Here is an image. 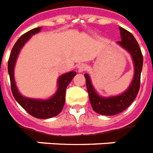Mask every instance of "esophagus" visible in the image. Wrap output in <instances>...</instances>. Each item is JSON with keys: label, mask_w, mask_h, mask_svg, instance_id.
<instances>
[{"label": "esophagus", "mask_w": 153, "mask_h": 153, "mask_svg": "<svg viewBox=\"0 0 153 153\" xmlns=\"http://www.w3.org/2000/svg\"><path fill=\"white\" fill-rule=\"evenodd\" d=\"M87 69V65L85 64H80L78 65V70L80 73H82Z\"/></svg>", "instance_id": "1"}]
</instances>
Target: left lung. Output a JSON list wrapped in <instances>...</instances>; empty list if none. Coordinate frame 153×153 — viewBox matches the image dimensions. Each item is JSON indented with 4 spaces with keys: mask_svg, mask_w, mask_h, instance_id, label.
<instances>
[{
    "mask_svg": "<svg viewBox=\"0 0 153 153\" xmlns=\"http://www.w3.org/2000/svg\"><path fill=\"white\" fill-rule=\"evenodd\" d=\"M121 41L117 43L131 55L134 65V75L131 84L126 91L121 95L111 97H102L98 95L91 84L88 74L85 73L87 90L92 109L102 115H114L126 110L135 100L140 84V73L143 66V56L139 44L131 33L119 27Z\"/></svg>",
    "mask_w": 153,
    "mask_h": 153,
    "instance_id": "obj_1",
    "label": "left lung"
}]
</instances>
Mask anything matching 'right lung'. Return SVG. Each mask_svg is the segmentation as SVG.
<instances>
[{"mask_svg": "<svg viewBox=\"0 0 153 153\" xmlns=\"http://www.w3.org/2000/svg\"><path fill=\"white\" fill-rule=\"evenodd\" d=\"M41 28L42 27L34 28L24 34L17 40L11 51L10 57L8 62V71L10 77L11 89L15 100L30 115H32L35 118L46 119V118H53L61 113L65 101L66 88L71 82V80H73V78L75 76L76 73L74 71H71L60 76L57 80L58 88L57 91L52 97L48 100L30 99V98L24 97L19 93L14 78V68L17 57L19 55L20 50L24 46V44L30 39V38L33 35L39 32Z\"/></svg>", "mask_w": 153, "mask_h": 153, "instance_id": "right-lung-1", "label": "right lung"}]
</instances>
